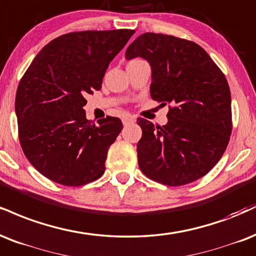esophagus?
<instances>
[{"instance_id":"1","label":"esophagus","mask_w":256,"mask_h":256,"mask_svg":"<svg viewBox=\"0 0 256 256\" xmlns=\"http://www.w3.org/2000/svg\"><path fill=\"white\" fill-rule=\"evenodd\" d=\"M136 122V119H134V116H124V118H122V124H124L125 126L131 124V122Z\"/></svg>"}]
</instances>
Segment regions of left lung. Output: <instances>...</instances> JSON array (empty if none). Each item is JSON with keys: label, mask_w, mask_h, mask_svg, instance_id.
<instances>
[{"label": "left lung", "mask_w": 256, "mask_h": 256, "mask_svg": "<svg viewBox=\"0 0 256 256\" xmlns=\"http://www.w3.org/2000/svg\"><path fill=\"white\" fill-rule=\"evenodd\" d=\"M126 60L142 57L152 66V100L169 104L168 122L138 118L142 138L138 166L167 186H182L206 175L220 161L232 130L228 81L202 46L162 33L137 36Z\"/></svg>", "instance_id": "obj_1"}]
</instances>
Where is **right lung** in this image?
Listing matches in <instances>:
<instances>
[{
  "label": "right lung",
  "mask_w": 256,
  "mask_h": 256,
  "mask_svg": "<svg viewBox=\"0 0 256 256\" xmlns=\"http://www.w3.org/2000/svg\"><path fill=\"white\" fill-rule=\"evenodd\" d=\"M134 30H81L51 40L18 86L19 140L30 164L64 186H82L104 174L110 146L122 122L86 118V94L101 89L110 60Z\"/></svg>",
  "instance_id": "obj_1"
}]
</instances>
